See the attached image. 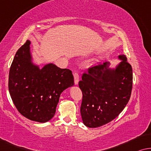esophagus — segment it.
I'll use <instances>...</instances> for the list:
<instances>
[{
	"label": "esophagus",
	"mask_w": 151,
	"mask_h": 151,
	"mask_svg": "<svg viewBox=\"0 0 151 151\" xmlns=\"http://www.w3.org/2000/svg\"><path fill=\"white\" fill-rule=\"evenodd\" d=\"M74 80H75V84L76 85H78V81H79V76L76 73H75L74 74Z\"/></svg>",
	"instance_id": "34e87169"
}]
</instances>
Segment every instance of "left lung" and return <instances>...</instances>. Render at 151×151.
Segmentation results:
<instances>
[{"label":"left lung","instance_id":"obj_1","mask_svg":"<svg viewBox=\"0 0 151 151\" xmlns=\"http://www.w3.org/2000/svg\"><path fill=\"white\" fill-rule=\"evenodd\" d=\"M111 67L109 61L88 70L78 86L83 93L81 114L90 128L107 124L118 117L130 99L133 85L132 67L124 55Z\"/></svg>","mask_w":151,"mask_h":151}]
</instances>
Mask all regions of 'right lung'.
Here are the masks:
<instances>
[{"instance_id":"add662e5","label":"right lung","mask_w":151,"mask_h":151,"mask_svg":"<svg viewBox=\"0 0 151 151\" xmlns=\"http://www.w3.org/2000/svg\"><path fill=\"white\" fill-rule=\"evenodd\" d=\"M31 41L18 50L9 74V91L18 111L29 120L46 122L55 116L59 97L74 86L68 69H61L52 63L40 67L34 62Z\"/></svg>"}]
</instances>
